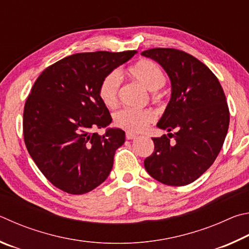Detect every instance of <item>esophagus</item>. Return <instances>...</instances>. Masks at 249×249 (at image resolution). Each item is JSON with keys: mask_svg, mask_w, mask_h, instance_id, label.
<instances>
[{"mask_svg": "<svg viewBox=\"0 0 249 249\" xmlns=\"http://www.w3.org/2000/svg\"><path fill=\"white\" fill-rule=\"evenodd\" d=\"M125 138H127L128 140H134V139L138 138V136L134 133H131V132H127L125 133Z\"/></svg>", "mask_w": 249, "mask_h": 249, "instance_id": "1", "label": "esophagus"}]
</instances>
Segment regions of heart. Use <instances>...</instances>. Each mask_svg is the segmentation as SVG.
Wrapping results in <instances>:
<instances>
[{
    "label": "heart",
    "instance_id": "1",
    "mask_svg": "<svg viewBox=\"0 0 249 249\" xmlns=\"http://www.w3.org/2000/svg\"><path fill=\"white\" fill-rule=\"evenodd\" d=\"M129 75L134 81L142 84L151 91H158L166 83L162 68L151 60H141L129 69ZM120 90V77L116 72L107 74L100 82L98 94L105 106L113 107L118 103ZM156 119L155 112L152 109L124 108L117 111L113 116V122L117 127L130 132L143 131L147 125Z\"/></svg>",
    "mask_w": 249,
    "mask_h": 249
}]
</instances>
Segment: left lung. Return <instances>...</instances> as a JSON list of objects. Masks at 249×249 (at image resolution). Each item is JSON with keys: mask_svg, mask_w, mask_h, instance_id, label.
<instances>
[{"mask_svg": "<svg viewBox=\"0 0 249 249\" xmlns=\"http://www.w3.org/2000/svg\"><path fill=\"white\" fill-rule=\"evenodd\" d=\"M141 54L158 61L172 82L171 100L158 124L169 133L152 138L154 152L144 167L162 184L186 186L211 166L223 146L230 124L225 94L211 70L185 51L154 48Z\"/></svg>", "mask_w": 249, "mask_h": 249, "instance_id": "obj_1", "label": "left lung"}]
</instances>
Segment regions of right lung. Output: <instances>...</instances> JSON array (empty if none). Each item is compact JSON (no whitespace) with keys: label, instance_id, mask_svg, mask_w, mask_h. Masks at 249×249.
Masks as SVG:
<instances>
[{"label":"right lung","instance_id":"add662e5","mask_svg":"<svg viewBox=\"0 0 249 249\" xmlns=\"http://www.w3.org/2000/svg\"><path fill=\"white\" fill-rule=\"evenodd\" d=\"M137 51L82 52L43 70L24 107V141L48 180L71 195H83L107 179L124 131L93 130L111 122L99 98L103 78Z\"/></svg>","mask_w":249,"mask_h":249}]
</instances>
